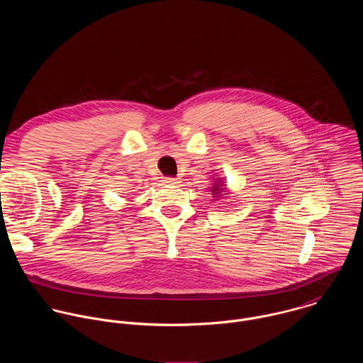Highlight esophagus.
Returning a JSON list of instances; mask_svg holds the SVG:
<instances>
[{
  "label": "esophagus",
  "mask_w": 363,
  "mask_h": 363,
  "mask_svg": "<svg viewBox=\"0 0 363 363\" xmlns=\"http://www.w3.org/2000/svg\"><path fill=\"white\" fill-rule=\"evenodd\" d=\"M164 184H167V186H176V184H179L180 183V179H173V177H166L164 180Z\"/></svg>",
  "instance_id": "obj_1"
}]
</instances>
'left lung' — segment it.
Listing matches in <instances>:
<instances>
[{
    "label": "left lung",
    "instance_id": "left-lung-1",
    "mask_svg": "<svg viewBox=\"0 0 363 363\" xmlns=\"http://www.w3.org/2000/svg\"><path fill=\"white\" fill-rule=\"evenodd\" d=\"M213 186L212 187H209L208 189V191H211V194L215 197V199H218L219 200V197L222 196V193L225 191V182H220V179L219 177H216L215 179V183H212Z\"/></svg>",
    "mask_w": 363,
    "mask_h": 363
}]
</instances>
